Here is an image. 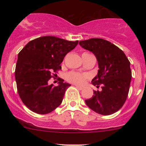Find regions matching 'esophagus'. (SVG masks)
Wrapping results in <instances>:
<instances>
[{"label": "esophagus", "instance_id": "1", "mask_svg": "<svg viewBox=\"0 0 146 146\" xmlns=\"http://www.w3.org/2000/svg\"><path fill=\"white\" fill-rule=\"evenodd\" d=\"M75 86H76V88H78L79 90H82L83 89V87L82 86H78V85H75Z\"/></svg>", "mask_w": 146, "mask_h": 146}]
</instances>
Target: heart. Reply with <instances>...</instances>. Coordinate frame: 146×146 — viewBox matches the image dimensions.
<instances>
[{"label":"heart","instance_id":"1","mask_svg":"<svg viewBox=\"0 0 146 146\" xmlns=\"http://www.w3.org/2000/svg\"><path fill=\"white\" fill-rule=\"evenodd\" d=\"M88 78V76L86 74H81L75 72H71L66 75V80L68 82L76 84H83Z\"/></svg>","mask_w":146,"mask_h":146}]
</instances>
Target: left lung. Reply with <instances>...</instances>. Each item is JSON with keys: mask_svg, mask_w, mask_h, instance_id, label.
I'll list each match as a JSON object with an SVG mask.
<instances>
[{"mask_svg": "<svg viewBox=\"0 0 146 146\" xmlns=\"http://www.w3.org/2000/svg\"><path fill=\"white\" fill-rule=\"evenodd\" d=\"M79 44L96 57L99 70L92 84L97 87L102 84L101 91L93 90L94 95L85 103L100 115L116 113L128 95L132 78L130 62L122 50L102 38H90L80 41Z\"/></svg>", "mask_w": 146, "mask_h": 146, "instance_id": "obj_1", "label": "left lung"}]
</instances>
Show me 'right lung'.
<instances>
[{"label": "right lung", "instance_id": "1", "mask_svg": "<svg viewBox=\"0 0 146 146\" xmlns=\"http://www.w3.org/2000/svg\"><path fill=\"white\" fill-rule=\"evenodd\" d=\"M78 44L55 36H42L29 42L18 55L15 78L23 104L34 113L44 115L58 108L71 86L59 79L57 86L48 84L53 73L61 69L65 56Z\"/></svg>", "mask_w": 146, "mask_h": 146}]
</instances>
